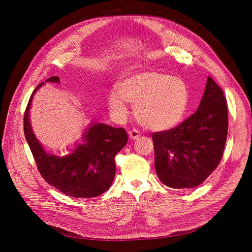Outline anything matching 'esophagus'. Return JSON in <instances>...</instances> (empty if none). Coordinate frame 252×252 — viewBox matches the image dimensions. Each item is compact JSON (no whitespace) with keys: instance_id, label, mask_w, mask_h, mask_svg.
<instances>
[{"instance_id":"esophagus-1","label":"esophagus","mask_w":252,"mask_h":252,"mask_svg":"<svg viewBox=\"0 0 252 252\" xmlns=\"http://www.w3.org/2000/svg\"><path fill=\"white\" fill-rule=\"evenodd\" d=\"M140 136H141V133H140L139 130H137V129H133V130H129L128 131V137L131 140H137Z\"/></svg>"}]
</instances>
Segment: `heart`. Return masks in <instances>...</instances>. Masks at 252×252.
Here are the masks:
<instances>
[{"instance_id": "1", "label": "heart", "mask_w": 252, "mask_h": 252, "mask_svg": "<svg viewBox=\"0 0 252 252\" xmlns=\"http://www.w3.org/2000/svg\"><path fill=\"white\" fill-rule=\"evenodd\" d=\"M108 107L117 116L127 114L126 102L135 105L138 122L151 130L161 131L177 126L186 114L189 91L181 78L154 70L124 77L117 91L108 95Z\"/></svg>"}]
</instances>
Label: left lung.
<instances>
[{"label": "left lung", "instance_id": "1", "mask_svg": "<svg viewBox=\"0 0 252 252\" xmlns=\"http://www.w3.org/2000/svg\"><path fill=\"white\" fill-rule=\"evenodd\" d=\"M228 135V107L210 76L197 111L177 127L152 135L155 170L169 188H194L218 167Z\"/></svg>", "mask_w": 252, "mask_h": 252}]
</instances>
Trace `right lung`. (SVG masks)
Here are the masks:
<instances>
[{
    "label": "right lung",
    "instance_id": "add662e5",
    "mask_svg": "<svg viewBox=\"0 0 252 252\" xmlns=\"http://www.w3.org/2000/svg\"><path fill=\"white\" fill-rule=\"evenodd\" d=\"M46 83H60L58 76H51ZM31 96L24 113V135L32 150L39 174L52 186L74 198H92L107 191L114 180V157L127 143L125 128L92 123L84 131L83 143L74 145L67 155L48 153L38 142L31 125L30 109L35 92Z\"/></svg>",
    "mask_w": 252,
    "mask_h": 252
}]
</instances>
